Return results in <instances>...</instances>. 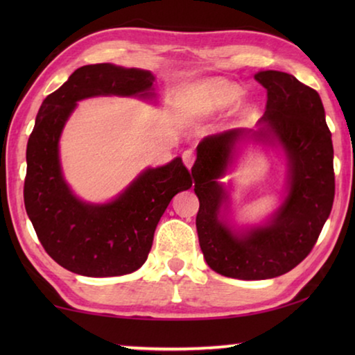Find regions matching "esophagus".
I'll use <instances>...</instances> for the list:
<instances>
[{"mask_svg": "<svg viewBox=\"0 0 355 355\" xmlns=\"http://www.w3.org/2000/svg\"><path fill=\"white\" fill-rule=\"evenodd\" d=\"M194 161H196L194 152H192V150H186V152L183 153V163H184V166L188 167V169H191L192 164H194Z\"/></svg>", "mask_w": 355, "mask_h": 355, "instance_id": "esophagus-1", "label": "esophagus"}]
</instances>
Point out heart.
Instances as JSON below:
<instances>
[{"mask_svg": "<svg viewBox=\"0 0 355 355\" xmlns=\"http://www.w3.org/2000/svg\"><path fill=\"white\" fill-rule=\"evenodd\" d=\"M205 92L208 95V101L211 107H224L230 105L233 100L238 97L239 89L235 84L227 81H213L205 87Z\"/></svg>", "mask_w": 355, "mask_h": 355, "instance_id": "b5f03b06", "label": "heart"}]
</instances>
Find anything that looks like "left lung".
<instances>
[{"label": "left lung", "instance_id": "1", "mask_svg": "<svg viewBox=\"0 0 355 355\" xmlns=\"http://www.w3.org/2000/svg\"><path fill=\"white\" fill-rule=\"evenodd\" d=\"M255 80L268 94L263 127L203 137L191 169L200 202L196 227L205 261L218 274L239 280L272 279L296 268L316 244L335 196L332 135L320 94L285 71H258ZM250 132L259 141H277L286 150L288 194L271 223L236 234L218 219L226 198L218 178L236 144Z\"/></svg>", "mask_w": 355, "mask_h": 355}]
</instances>
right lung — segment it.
<instances>
[{"label":"right lung","mask_w":355,"mask_h":355,"mask_svg":"<svg viewBox=\"0 0 355 355\" xmlns=\"http://www.w3.org/2000/svg\"><path fill=\"white\" fill-rule=\"evenodd\" d=\"M147 70L94 64L76 69L44 100L26 148L25 208L48 255L86 277L130 274L146 263L155 228L172 197L192 178L182 158L144 171L116 200L103 205L71 194L59 163V137L76 101L98 95L152 97Z\"/></svg>","instance_id":"right-lung-1"}]
</instances>
